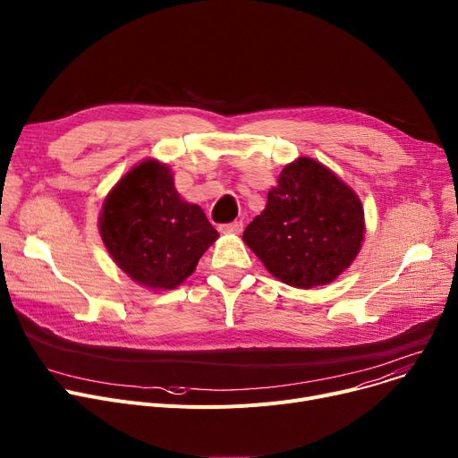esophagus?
<instances>
[{"label": "esophagus", "mask_w": 458, "mask_h": 458, "mask_svg": "<svg viewBox=\"0 0 458 458\" xmlns=\"http://www.w3.org/2000/svg\"><path fill=\"white\" fill-rule=\"evenodd\" d=\"M219 230H221V233H233V235H237V233L242 232V223L241 221H233V223H228V225H221Z\"/></svg>", "instance_id": "1"}]
</instances>
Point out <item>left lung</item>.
Listing matches in <instances>:
<instances>
[{
    "label": "left lung",
    "mask_w": 458,
    "mask_h": 458,
    "mask_svg": "<svg viewBox=\"0 0 458 458\" xmlns=\"http://www.w3.org/2000/svg\"><path fill=\"white\" fill-rule=\"evenodd\" d=\"M364 239V209L352 188L320 162L287 164L242 241L280 282L311 289L346 270Z\"/></svg>",
    "instance_id": "8db88e82"
}]
</instances>
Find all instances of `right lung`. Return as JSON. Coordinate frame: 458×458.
<instances>
[{"label": "right lung", "instance_id": "right-lung-1", "mask_svg": "<svg viewBox=\"0 0 458 458\" xmlns=\"http://www.w3.org/2000/svg\"><path fill=\"white\" fill-rule=\"evenodd\" d=\"M99 232L115 265L148 289H174L191 276L219 232L200 206L180 199L158 160L132 167L106 195Z\"/></svg>", "mask_w": 458, "mask_h": 458}]
</instances>
